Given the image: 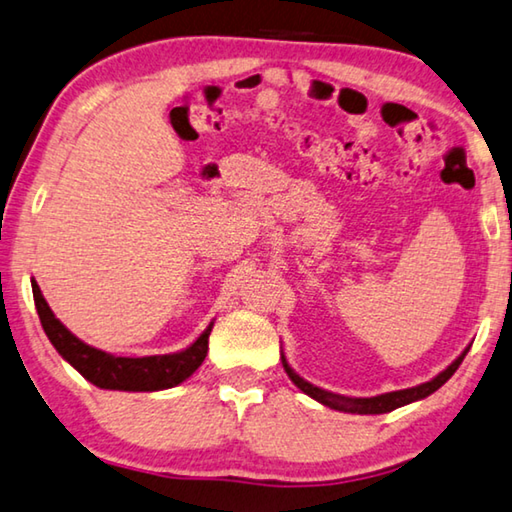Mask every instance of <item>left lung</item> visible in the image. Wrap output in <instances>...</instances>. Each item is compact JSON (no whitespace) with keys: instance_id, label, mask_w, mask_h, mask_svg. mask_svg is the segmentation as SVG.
I'll return each mask as SVG.
<instances>
[{"instance_id":"obj_1","label":"left lung","mask_w":512,"mask_h":512,"mask_svg":"<svg viewBox=\"0 0 512 512\" xmlns=\"http://www.w3.org/2000/svg\"><path fill=\"white\" fill-rule=\"evenodd\" d=\"M467 351H469V347L454 360V363L447 367L445 372H440L438 376H435V379L415 385V388L385 392V395H376V397H345V395H335V392L322 390V388H317V385L308 383L306 379H301V376L288 365V360H286V356H283V354H281V363H283V367H286L290 381L295 383L301 392H306L308 397H313L315 401H320V404L329 406L333 410H340V413L383 415V413H390V410L401 408V406H406V404H413V401H420L424 397L433 395L435 390L442 388V385H445L451 379V376H454V372L458 370V365L463 363V358H465Z\"/></svg>"}]
</instances>
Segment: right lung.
Listing matches in <instances>:
<instances>
[{
	"label": "right lung",
	"instance_id": "add662e5",
	"mask_svg": "<svg viewBox=\"0 0 512 512\" xmlns=\"http://www.w3.org/2000/svg\"><path fill=\"white\" fill-rule=\"evenodd\" d=\"M33 301H36L40 324L47 333V338L56 347L67 363L77 370L83 379L104 390H127V392H156L174 388L188 379V376L204 363L208 351V335L213 331V322L206 326V331L192 342L188 349L177 354L165 356H142V358H124L106 354L102 349H95L79 340L56 320L52 308L40 292L38 283L31 281Z\"/></svg>",
	"mask_w": 512,
	"mask_h": 512
}]
</instances>
